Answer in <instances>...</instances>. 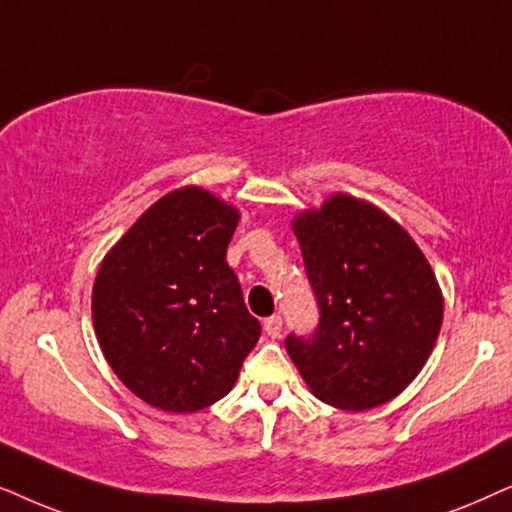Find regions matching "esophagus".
Wrapping results in <instances>:
<instances>
[{
	"label": "esophagus",
	"mask_w": 512,
	"mask_h": 512,
	"mask_svg": "<svg viewBox=\"0 0 512 512\" xmlns=\"http://www.w3.org/2000/svg\"><path fill=\"white\" fill-rule=\"evenodd\" d=\"M281 330H283V318L281 316H269L267 320H264V332H267L271 339L281 337Z\"/></svg>",
	"instance_id": "1"
}]
</instances>
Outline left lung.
Listing matches in <instances>:
<instances>
[{"label": "left lung", "mask_w": 512, "mask_h": 512, "mask_svg": "<svg viewBox=\"0 0 512 512\" xmlns=\"http://www.w3.org/2000/svg\"><path fill=\"white\" fill-rule=\"evenodd\" d=\"M318 323L285 337L316 398L370 410L395 398L431 356L442 295L410 234L370 203L337 194L292 224Z\"/></svg>", "instance_id": "8db88e82"}]
</instances>
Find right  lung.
I'll return each instance as SVG.
<instances>
[{"label": "right lung", "mask_w": 512, "mask_h": 512, "mask_svg": "<svg viewBox=\"0 0 512 512\" xmlns=\"http://www.w3.org/2000/svg\"><path fill=\"white\" fill-rule=\"evenodd\" d=\"M238 213L199 187L156 201L105 257L93 325L117 377L166 412H196L234 386L262 335L227 264Z\"/></svg>", "instance_id": "add662e5"}]
</instances>
